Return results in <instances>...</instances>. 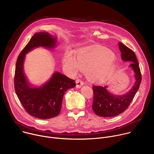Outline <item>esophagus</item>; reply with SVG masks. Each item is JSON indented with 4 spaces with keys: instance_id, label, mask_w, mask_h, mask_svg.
I'll return each instance as SVG.
<instances>
[{
    "instance_id": "esophagus-1",
    "label": "esophagus",
    "mask_w": 154,
    "mask_h": 154,
    "mask_svg": "<svg viewBox=\"0 0 154 154\" xmlns=\"http://www.w3.org/2000/svg\"><path fill=\"white\" fill-rule=\"evenodd\" d=\"M84 85V82L81 79H78L76 81V86L77 88H80Z\"/></svg>"
}]
</instances>
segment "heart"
Returning <instances> with one entry per match:
<instances>
[{
    "instance_id": "b5f03b06",
    "label": "heart",
    "mask_w": 154,
    "mask_h": 154,
    "mask_svg": "<svg viewBox=\"0 0 154 154\" xmlns=\"http://www.w3.org/2000/svg\"><path fill=\"white\" fill-rule=\"evenodd\" d=\"M113 53L102 48L85 49L78 52L74 58L71 54H66L63 58L64 68L74 73L78 68L88 70V75L94 81H101L107 78L113 69L112 60Z\"/></svg>"
}]
</instances>
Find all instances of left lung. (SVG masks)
<instances>
[{
  "instance_id": "obj_1",
  "label": "left lung",
  "mask_w": 154,
  "mask_h": 154,
  "mask_svg": "<svg viewBox=\"0 0 154 154\" xmlns=\"http://www.w3.org/2000/svg\"><path fill=\"white\" fill-rule=\"evenodd\" d=\"M121 58L124 61H131L130 66L134 71L136 79L134 87L122 96H115L106 90V86L93 85L94 92L92 108L94 113L102 117L116 116L123 113L133 100L141 82V74L135 52L121 42H119Z\"/></svg>"
}]
</instances>
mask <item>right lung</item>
<instances>
[{"instance_id": "right-lung-1", "label": "right lung", "mask_w": 154, "mask_h": 154, "mask_svg": "<svg viewBox=\"0 0 154 154\" xmlns=\"http://www.w3.org/2000/svg\"><path fill=\"white\" fill-rule=\"evenodd\" d=\"M56 39L46 32L36 33L19 54L16 64L14 90L25 110L39 119L56 117L61 111L63 97L66 91L75 86V80L59 72L42 86L31 88L23 71L26 54L35 48L55 47Z\"/></svg>"}]
</instances>
